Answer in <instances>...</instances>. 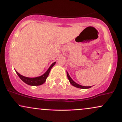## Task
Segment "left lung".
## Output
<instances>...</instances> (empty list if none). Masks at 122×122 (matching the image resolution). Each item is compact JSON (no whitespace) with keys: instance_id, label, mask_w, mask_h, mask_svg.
I'll use <instances>...</instances> for the list:
<instances>
[{"instance_id":"8db88e82","label":"left lung","mask_w":122,"mask_h":122,"mask_svg":"<svg viewBox=\"0 0 122 122\" xmlns=\"http://www.w3.org/2000/svg\"><path fill=\"white\" fill-rule=\"evenodd\" d=\"M66 73H67V76H68V79L69 80L70 83H71V84L73 85V86H75V87H76V88H81V89H88V88H91V86H82V85H81L79 84L76 83V82L74 81L72 79V78H71V77H70V76H69V74H68V72H66Z\"/></svg>"}]
</instances>
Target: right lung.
<instances>
[{
    "mask_svg": "<svg viewBox=\"0 0 122 122\" xmlns=\"http://www.w3.org/2000/svg\"><path fill=\"white\" fill-rule=\"evenodd\" d=\"M56 62H53L50 66L49 68V69L47 70V71L43 75H42L41 76L39 77H27L23 76L21 75L20 74H19L18 72L16 73L17 74L18 76L19 77V78L23 81V82H25L27 84L29 85H32V86H37V85H40L43 84L46 81V80L47 76H49L50 70H51L52 67L55 65Z\"/></svg>",
    "mask_w": 122,
    "mask_h": 122,
    "instance_id": "add662e5",
    "label": "right lung"
}]
</instances>
